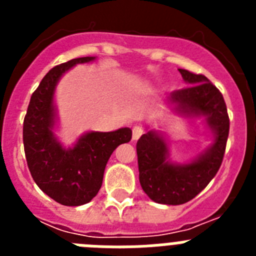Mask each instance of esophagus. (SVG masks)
Masks as SVG:
<instances>
[{
	"label": "esophagus",
	"instance_id": "esophagus-1",
	"mask_svg": "<svg viewBox=\"0 0 256 256\" xmlns=\"http://www.w3.org/2000/svg\"><path fill=\"white\" fill-rule=\"evenodd\" d=\"M144 134V128L140 126H134L132 130V140L133 141H137V140Z\"/></svg>",
	"mask_w": 256,
	"mask_h": 256
}]
</instances>
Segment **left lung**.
I'll return each mask as SVG.
<instances>
[{"label": "left lung", "instance_id": "1", "mask_svg": "<svg viewBox=\"0 0 256 256\" xmlns=\"http://www.w3.org/2000/svg\"><path fill=\"white\" fill-rule=\"evenodd\" d=\"M188 87L172 92L165 102L184 118H204L212 144L190 162L169 159L165 136L148 130L137 142L140 183L158 204L180 205L198 195L220 168L230 133V118L218 88L201 74L178 69Z\"/></svg>", "mask_w": 256, "mask_h": 256}]
</instances>
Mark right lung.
I'll list each match as a JSON object with an SVG mask.
<instances>
[{
    "label": "right lung",
    "instance_id": "right-lung-1",
    "mask_svg": "<svg viewBox=\"0 0 256 256\" xmlns=\"http://www.w3.org/2000/svg\"><path fill=\"white\" fill-rule=\"evenodd\" d=\"M94 58H73L52 68L32 94L24 118L22 141L32 177L46 195L65 206L87 204L97 195L112 151L132 138L130 128L87 132L66 148L55 136L58 112L54 96L58 80L76 64Z\"/></svg>",
    "mask_w": 256,
    "mask_h": 256
}]
</instances>
